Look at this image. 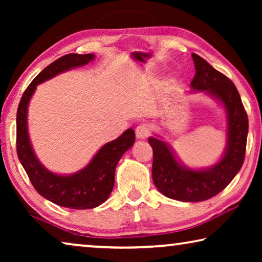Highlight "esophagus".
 I'll return each instance as SVG.
<instances>
[{
    "label": "esophagus",
    "instance_id": "1",
    "mask_svg": "<svg viewBox=\"0 0 262 262\" xmlns=\"http://www.w3.org/2000/svg\"><path fill=\"white\" fill-rule=\"evenodd\" d=\"M135 133H136L137 139H147V137L150 135L149 127L147 125L137 126L135 129Z\"/></svg>",
    "mask_w": 262,
    "mask_h": 262
}]
</instances>
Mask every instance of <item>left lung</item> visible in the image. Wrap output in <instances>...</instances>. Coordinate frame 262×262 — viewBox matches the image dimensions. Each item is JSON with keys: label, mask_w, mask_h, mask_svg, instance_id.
Instances as JSON below:
<instances>
[{"label": "left lung", "mask_w": 262, "mask_h": 262, "mask_svg": "<svg viewBox=\"0 0 262 262\" xmlns=\"http://www.w3.org/2000/svg\"><path fill=\"white\" fill-rule=\"evenodd\" d=\"M194 91H205L223 104L228 119L227 148L221 161L203 170H192L180 164L170 145L157 137L148 141L154 150L152 180L159 192L183 202L205 201L222 192L241 170L245 158L248 119L237 88L198 54H192Z\"/></svg>", "instance_id": "8db88e82"}]
</instances>
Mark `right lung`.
I'll return each instance as SVG.
<instances>
[{"mask_svg": "<svg viewBox=\"0 0 262 262\" xmlns=\"http://www.w3.org/2000/svg\"><path fill=\"white\" fill-rule=\"evenodd\" d=\"M94 59V54L70 53L55 60L31 82L17 110V155L31 184L41 196L70 209H91L107 200L114 186L115 167L122 155L134 144L135 132L129 128L118 139L103 145L92 161L76 173L56 174L48 171L33 151L28 133V106L38 84L69 69L85 66Z\"/></svg>", "mask_w": 262, "mask_h": 262, "instance_id": "add662e5", "label": "right lung"}]
</instances>
